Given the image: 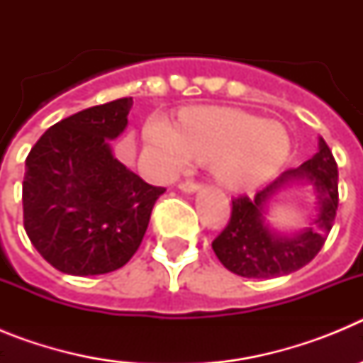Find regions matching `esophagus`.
<instances>
[{
    "instance_id": "1",
    "label": "esophagus",
    "mask_w": 363,
    "mask_h": 363,
    "mask_svg": "<svg viewBox=\"0 0 363 363\" xmlns=\"http://www.w3.org/2000/svg\"><path fill=\"white\" fill-rule=\"evenodd\" d=\"M178 187H179V191H184V192H187V194H191V192L200 191L201 185L196 184V182H191V179H187V182H182Z\"/></svg>"
}]
</instances>
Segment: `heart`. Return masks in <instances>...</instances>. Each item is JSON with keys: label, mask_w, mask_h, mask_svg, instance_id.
<instances>
[{"label": "heart", "mask_w": 363, "mask_h": 363, "mask_svg": "<svg viewBox=\"0 0 363 363\" xmlns=\"http://www.w3.org/2000/svg\"><path fill=\"white\" fill-rule=\"evenodd\" d=\"M145 142L162 174H176L192 158L214 160V176L230 191L264 184L291 152L285 127L236 108L185 112L178 127L162 114H154L145 125Z\"/></svg>", "instance_id": "obj_1"}]
</instances>
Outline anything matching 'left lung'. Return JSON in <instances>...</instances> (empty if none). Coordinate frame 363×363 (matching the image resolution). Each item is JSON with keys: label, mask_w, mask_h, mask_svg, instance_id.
<instances>
[{"label": "left lung", "mask_w": 363, "mask_h": 363, "mask_svg": "<svg viewBox=\"0 0 363 363\" xmlns=\"http://www.w3.org/2000/svg\"><path fill=\"white\" fill-rule=\"evenodd\" d=\"M293 183L311 184L317 196V216L301 231L280 233L268 225V205ZM338 209V167L331 149L318 138V152L298 169L285 171L255 198L233 200L225 229L213 242L223 267L243 278H278L298 271L318 255Z\"/></svg>", "instance_id": "left-lung-1"}]
</instances>
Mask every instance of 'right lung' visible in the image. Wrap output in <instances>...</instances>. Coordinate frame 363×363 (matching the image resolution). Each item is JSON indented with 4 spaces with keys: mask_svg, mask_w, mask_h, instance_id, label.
Listing matches in <instances>:
<instances>
[{
    "mask_svg": "<svg viewBox=\"0 0 363 363\" xmlns=\"http://www.w3.org/2000/svg\"><path fill=\"white\" fill-rule=\"evenodd\" d=\"M133 98L76 112L52 125L27 156L23 223L57 271L94 277L123 267L165 189L114 158L111 140L127 129Z\"/></svg>",
    "mask_w": 363,
    "mask_h": 363,
    "instance_id": "add662e5",
    "label": "right lung"
}]
</instances>
